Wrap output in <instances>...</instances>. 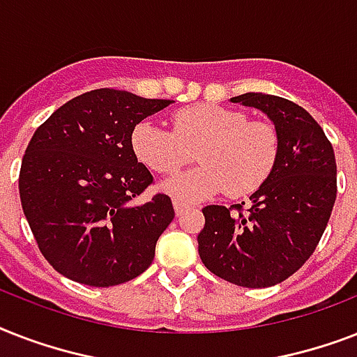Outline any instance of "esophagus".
I'll return each instance as SVG.
<instances>
[{
	"instance_id": "esophagus-1",
	"label": "esophagus",
	"mask_w": 357,
	"mask_h": 357,
	"mask_svg": "<svg viewBox=\"0 0 357 357\" xmlns=\"http://www.w3.org/2000/svg\"><path fill=\"white\" fill-rule=\"evenodd\" d=\"M174 209H176V215H183L187 209H189V206L187 204H183V202H179V200H174Z\"/></svg>"
}]
</instances>
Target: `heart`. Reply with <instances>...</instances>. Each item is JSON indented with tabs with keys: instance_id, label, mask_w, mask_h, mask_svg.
Segmentation results:
<instances>
[{
	"instance_id": "heart-1",
	"label": "heart",
	"mask_w": 357,
	"mask_h": 357,
	"mask_svg": "<svg viewBox=\"0 0 357 357\" xmlns=\"http://www.w3.org/2000/svg\"><path fill=\"white\" fill-rule=\"evenodd\" d=\"M131 148L142 165L157 174H174L195 159L190 168L162 181L176 200L202 202L226 190L231 198L259 189L276 165L280 140L274 126L248 120L237 109L196 103L172 114V129L144 120L131 131Z\"/></svg>"
}]
</instances>
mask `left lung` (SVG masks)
Instances as JSON below:
<instances>
[{
  "label": "left lung",
  "mask_w": 357,
  "mask_h": 357,
  "mask_svg": "<svg viewBox=\"0 0 357 357\" xmlns=\"http://www.w3.org/2000/svg\"><path fill=\"white\" fill-rule=\"evenodd\" d=\"M234 103L265 113L280 140L276 165L250 206H207L198 235L202 263L241 287H272L293 276L315 252L337 195L333 148L304 107L285 98L246 92ZM237 208V213H231Z\"/></svg>",
  "instance_id": "left-lung-1"
}]
</instances>
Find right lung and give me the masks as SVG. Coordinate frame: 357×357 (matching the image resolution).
I'll list each match as a JSON object with an SVG mask.
<instances>
[{"mask_svg": "<svg viewBox=\"0 0 357 357\" xmlns=\"http://www.w3.org/2000/svg\"><path fill=\"white\" fill-rule=\"evenodd\" d=\"M172 100L98 89L59 107L36 129L20 168V200L42 255L63 276L111 287L151 265L157 238L174 218L137 161L131 131Z\"/></svg>", "mask_w": 357, "mask_h": 357, "instance_id": "right-lung-1", "label": "right lung"}]
</instances>
